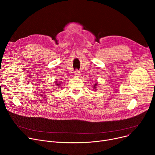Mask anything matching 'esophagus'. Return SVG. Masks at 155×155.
I'll return each instance as SVG.
<instances>
[{
	"mask_svg": "<svg viewBox=\"0 0 155 155\" xmlns=\"http://www.w3.org/2000/svg\"><path fill=\"white\" fill-rule=\"evenodd\" d=\"M74 73H75V75L77 76V77H78V76L80 75V71L78 70H76Z\"/></svg>",
	"mask_w": 155,
	"mask_h": 155,
	"instance_id": "obj_1",
	"label": "esophagus"
}]
</instances>
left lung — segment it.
Segmentation results:
<instances>
[{
    "mask_svg": "<svg viewBox=\"0 0 155 155\" xmlns=\"http://www.w3.org/2000/svg\"><path fill=\"white\" fill-rule=\"evenodd\" d=\"M97 84H95V85L94 86V89L96 88V86H97Z\"/></svg>",
    "mask_w": 155,
    "mask_h": 155,
    "instance_id": "obj_1",
    "label": "left lung"
}]
</instances>
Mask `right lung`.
I'll return each mask as SVG.
<instances>
[{
	"label": "right lung",
	"instance_id": "add662e5",
	"mask_svg": "<svg viewBox=\"0 0 155 155\" xmlns=\"http://www.w3.org/2000/svg\"><path fill=\"white\" fill-rule=\"evenodd\" d=\"M56 84V85H58V86H59V85H60V84Z\"/></svg>",
	"mask_w": 155,
	"mask_h": 155
}]
</instances>
